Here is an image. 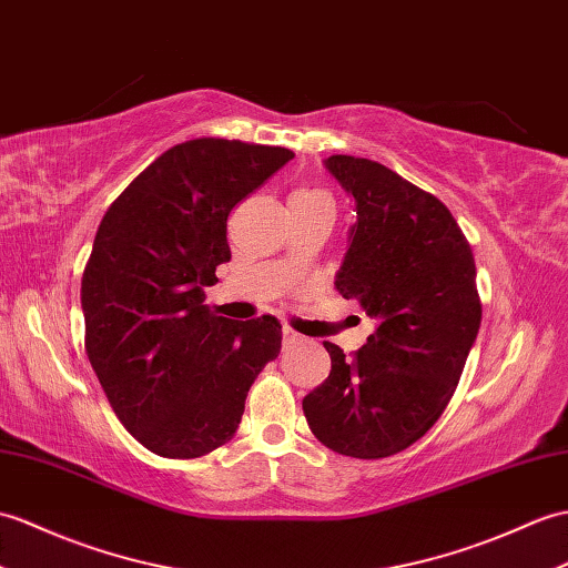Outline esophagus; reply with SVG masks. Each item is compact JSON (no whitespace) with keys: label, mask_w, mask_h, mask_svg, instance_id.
Instances as JSON below:
<instances>
[{"label":"esophagus","mask_w":568,"mask_h":568,"mask_svg":"<svg viewBox=\"0 0 568 568\" xmlns=\"http://www.w3.org/2000/svg\"><path fill=\"white\" fill-rule=\"evenodd\" d=\"M302 341V334H297L295 328H290V326H283V348H290V346H295V344H300Z\"/></svg>","instance_id":"obj_1"}]
</instances>
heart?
I'll return each instance as SVG.
<instances>
[{"label":"heart","instance_id":"obj_1","mask_svg":"<svg viewBox=\"0 0 568 568\" xmlns=\"http://www.w3.org/2000/svg\"><path fill=\"white\" fill-rule=\"evenodd\" d=\"M290 201H332V195L322 189H300L290 195Z\"/></svg>","mask_w":568,"mask_h":568}]
</instances>
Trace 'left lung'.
<instances>
[{"label":"left lung","mask_w":568,"mask_h":568,"mask_svg":"<svg viewBox=\"0 0 568 568\" xmlns=\"http://www.w3.org/2000/svg\"><path fill=\"white\" fill-rule=\"evenodd\" d=\"M326 169L358 213L336 290L377 328L351 358L324 341L332 373L302 408L328 450L379 459L424 438L450 404L481 324L477 266L433 193L361 156L334 154Z\"/></svg>","instance_id":"obj_1"}]
</instances>
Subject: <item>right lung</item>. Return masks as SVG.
Here are the masks:
<instances>
[{
  "mask_svg": "<svg viewBox=\"0 0 568 568\" xmlns=\"http://www.w3.org/2000/svg\"><path fill=\"white\" fill-rule=\"evenodd\" d=\"M268 144L181 142L115 197L82 275L84 348L111 408L150 453L193 459L230 443L248 387L281 353V322L210 312L236 203L293 160Z\"/></svg>",
  "mask_w": 568,
  "mask_h": 568,
  "instance_id": "1",
  "label": "right lung"
}]
</instances>
